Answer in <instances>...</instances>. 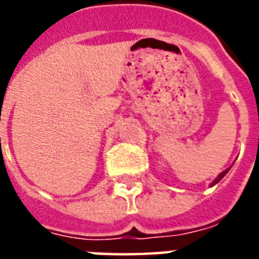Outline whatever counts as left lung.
I'll list each match as a JSON object with an SVG mask.
<instances>
[{
    "instance_id": "1",
    "label": "left lung",
    "mask_w": 259,
    "mask_h": 259,
    "mask_svg": "<svg viewBox=\"0 0 259 259\" xmlns=\"http://www.w3.org/2000/svg\"><path fill=\"white\" fill-rule=\"evenodd\" d=\"M230 168H232V166H230ZM230 168L225 169V170H223V172H221V174L218 175V178H215V180H213V182H212V183H211V187H212V186H215V185H217V183H219V182H221V180H222L223 178H225V175L228 174L229 170H230Z\"/></svg>"
}]
</instances>
